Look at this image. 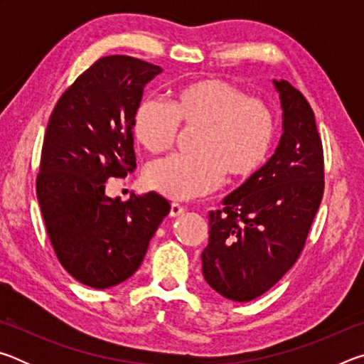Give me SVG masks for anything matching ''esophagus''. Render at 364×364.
Masks as SVG:
<instances>
[{
	"mask_svg": "<svg viewBox=\"0 0 364 364\" xmlns=\"http://www.w3.org/2000/svg\"><path fill=\"white\" fill-rule=\"evenodd\" d=\"M184 212V208H183V205H180V204H176V202H173V204H170V217L171 218H176V217H180V215Z\"/></svg>",
	"mask_w": 364,
	"mask_h": 364,
	"instance_id": "obj_1",
	"label": "esophagus"
}]
</instances>
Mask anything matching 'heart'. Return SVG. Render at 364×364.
<instances>
[{
    "instance_id": "heart-1",
    "label": "heart",
    "mask_w": 364,
    "mask_h": 364,
    "mask_svg": "<svg viewBox=\"0 0 364 364\" xmlns=\"http://www.w3.org/2000/svg\"><path fill=\"white\" fill-rule=\"evenodd\" d=\"M178 125L196 127L193 154L151 164L144 184L171 200L204 196L226 181H242L267 162L276 139V117L267 102L225 80L204 78L178 86L167 104L139 101L132 117L136 143L147 152L167 151Z\"/></svg>"
}]
</instances>
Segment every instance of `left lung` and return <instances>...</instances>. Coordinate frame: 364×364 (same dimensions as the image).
Returning <instances> with one entry per match:
<instances>
[{"label":"left lung","mask_w":364,"mask_h":364,"mask_svg":"<svg viewBox=\"0 0 364 364\" xmlns=\"http://www.w3.org/2000/svg\"><path fill=\"white\" fill-rule=\"evenodd\" d=\"M282 136L263 167L208 213L202 252L207 284L223 297L249 301L269 291L304 249L324 193V157L315 114L286 80H273Z\"/></svg>","instance_id":"1"}]
</instances>
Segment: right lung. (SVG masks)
Instances as JSON below:
<instances>
[{
  "instance_id": "1",
  "label": "right lung",
  "mask_w": 364,
  "mask_h": 364,
  "mask_svg": "<svg viewBox=\"0 0 364 364\" xmlns=\"http://www.w3.org/2000/svg\"><path fill=\"white\" fill-rule=\"evenodd\" d=\"M160 72L136 58H101L49 117L36 196L60 264L85 286L107 289L133 276L170 212L156 193L127 202L106 196L110 178L136 168L132 117Z\"/></svg>"
}]
</instances>
